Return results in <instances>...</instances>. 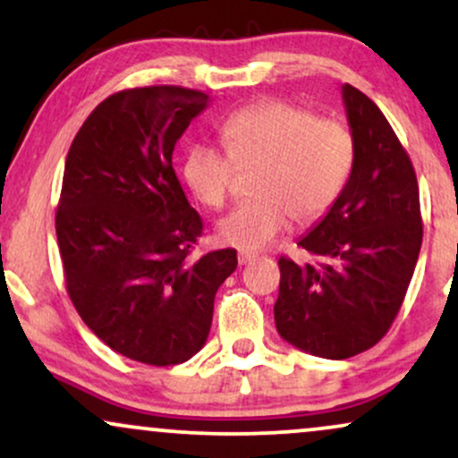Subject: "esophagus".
Here are the masks:
<instances>
[{
  "instance_id": "1",
  "label": "esophagus",
  "mask_w": 458,
  "mask_h": 458,
  "mask_svg": "<svg viewBox=\"0 0 458 458\" xmlns=\"http://www.w3.org/2000/svg\"><path fill=\"white\" fill-rule=\"evenodd\" d=\"M236 259H239V265H247V262L254 260L256 256L251 254V251H239V256H236Z\"/></svg>"
}]
</instances>
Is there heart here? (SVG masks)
Masks as SVG:
<instances>
[{
    "instance_id": "1",
    "label": "heart",
    "mask_w": 458,
    "mask_h": 458,
    "mask_svg": "<svg viewBox=\"0 0 458 458\" xmlns=\"http://www.w3.org/2000/svg\"><path fill=\"white\" fill-rule=\"evenodd\" d=\"M225 150L211 144L189 148L182 176L204 207L222 208L234 163L260 165L254 202L236 207L217 224V239L245 251L262 250L286 228L312 224L343 196L355 165V141L338 120L317 118L286 101H262L222 123Z\"/></svg>"
}]
</instances>
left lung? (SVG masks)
Returning a JSON list of instances; mask_svg holds the SVG:
<instances>
[{
	"instance_id": "8db88e82",
	"label": "left lung",
	"mask_w": 458,
	"mask_h": 458,
	"mask_svg": "<svg viewBox=\"0 0 458 458\" xmlns=\"http://www.w3.org/2000/svg\"><path fill=\"white\" fill-rule=\"evenodd\" d=\"M355 165L343 196L299 239L317 262L280 259L277 334L325 360L375 346L392 327L422 245L411 159L364 92L344 83Z\"/></svg>"
}]
</instances>
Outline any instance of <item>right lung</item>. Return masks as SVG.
<instances>
[{"label":"right lung","mask_w":458,"mask_h":458,"mask_svg":"<svg viewBox=\"0 0 458 458\" xmlns=\"http://www.w3.org/2000/svg\"><path fill=\"white\" fill-rule=\"evenodd\" d=\"M208 94L178 86L115 92L68 150L55 233L72 306L115 353L150 366L191 360L208 338L236 251L189 259L202 219L172 152Z\"/></svg>","instance_id":"right-lung-1"}]
</instances>
